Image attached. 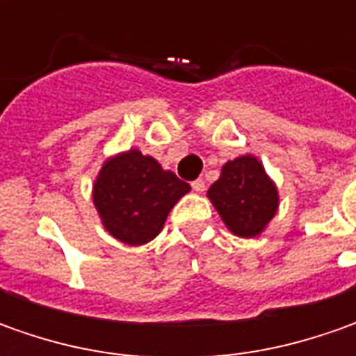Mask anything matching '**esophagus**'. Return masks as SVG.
Here are the masks:
<instances>
[{
    "label": "esophagus",
    "mask_w": 356,
    "mask_h": 356,
    "mask_svg": "<svg viewBox=\"0 0 356 356\" xmlns=\"http://www.w3.org/2000/svg\"><path fill=\"white\" fill-rule=\"evenodd\" d=\"M192 188H194V192H204V190H206V182H204V180H202V178H198V180H194V182H192Z\"/></svg>",
    "instance_id": "1"
}]
</instances>
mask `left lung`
Masks as SVG:
<instances>
[{
	"label": "left lung",
	"instance_id": "obj_1",
	"mask_svg": "<svg viewBox=\"0 0 356 356\" xmlns=\"http://www.w3.org/2000/svg\"><path fill=\"white\" fill-rule=\"evenodd\" d=\"M208 198L227 229L239 238L259 236L280 206L277 188L252 154L226 162L220 178L210 186Z\"/></svg>",
	"mask_w": 356,
	"mask_h": 356
}]
</instances>
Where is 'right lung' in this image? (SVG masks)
<instances>
[{
  "label": "right lung",
  "instance_id": "1",
  "mask_svg": "<svg viewBox=\"0 0 356 356\" xmlns=\"http://www.w3.org/2000/svg\"><path fill=\"white\" fill-rule=\"evenodd\" d=\"M190 186L162 170L152 156L132 148L108 158L92 186V202L104 229L122 243L143 245L164 227L174 204Z\"/></svg>",
  "mask_w": 356,
  "mask_h": 356
}]
</instances>
